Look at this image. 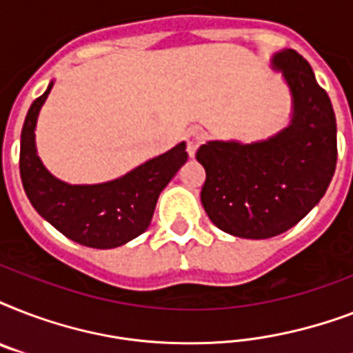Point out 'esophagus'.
Returning a JSON list of instances; mask_svg holds the SVG:
<instances>
[{
    "mask_svg": "<svg viewBox=\"0 0 353 353\" xmlns=\"http://www.w3.org/2000/svg\"><path fill=\"white\" fill-rule=\"evenodd\" d=\"M205 141V133L201 128H192V130H188L187 133V152L190 157L196 155L198 148L201 146V143Z\"/></svg>",
    "mask_w": 353,
    "mask_h": 353,
    "instance_id": "1",
    "label": "esophagus"
}]
</instances>
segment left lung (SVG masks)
Returning a JSON list of instances; mask_svg holds the SVG:
<instances>
[{
	"label": "left lung",
	"mask_w": 353,
	"mask_h": 353,
	"mask_svg": "<svg viewBox=\"0 0 353 353\" xmlns=\"http://www.w3.org/2000/svg\"><path fill=\"white\" fill-rule=\"evenodd\" d=\"M293 99L288 128L258 143L209 141L196 159L207 179L201 203L218 229L265 240L296 225L321 201L337 165V122L312 65L293 49L276 52Z\"/></svg>",
	"instance_id": "1"
}]
</instances>
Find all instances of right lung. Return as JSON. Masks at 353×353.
I'll use <instances>...</instances> for the list:
<instances>
[{
	"label": "right lung",
	"instance_id": "right-lung-1",
	"mask_svg": "<svg viewBox=\"0 0 353 353\" xmlns=\"http://www.w3.org/2000/svg\"><path fill=\"white\" fill-rule=\"evenodd\" d=\"M52 88L29 108L21 130L19 176L36 212L69 240L93 249H113L148 229L155 203L188 159L187 144L146 161L126 176L101 185H69L52 176L36 154L38 113Z\"/></svg>",
	"mask_w": 353,
	"mask_h": 353
}]
</instances>
